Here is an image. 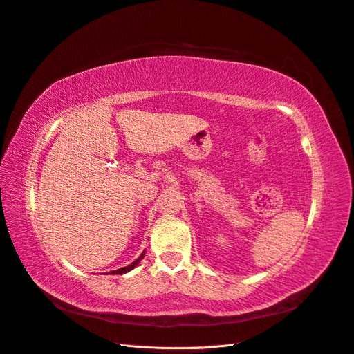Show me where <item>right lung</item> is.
Listing matches in <instances>:
<instances>
[{"mask_svg":"<svg viewBox=\"0 0 354 354\" xmlns=\"http://www.w3.org/2000/svg\"><path fill=\"white\" fill-rule=\"evenodd\" d=\"M144 255H145V252H142V255H140L136 261H133L132 262V264H130V266H127V267H123V268H118V270H114V271H109L108 272V274H126V272H129V271H132L138 264H139V262H140V259H142L144 258Z\"/></svg>","mask_w":354,"mask_h":354,"instance_id":"add662e5","label":"right lung"}]
</instances>
